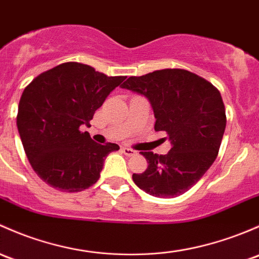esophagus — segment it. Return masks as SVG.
<instances>
[{"label": "esophagus", "mask_w": 259, "mask_h": 259, "mask_svg": "<svg viewBox=\"0 0 259 259\" xmlns=\"http://www.w3.org/2000/svg\"><path fill=\"white\" fill-rule=\"evenodd\" d=\"M121 151L124 152V155H126V156H133V155H135L137 154V151L135 150H133V149H130V148H121Z\"/></svg>", "instance_id": "obj_1"}]
</instances>
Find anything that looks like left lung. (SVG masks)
<instances>
[{
  "instance_id": "left-lung-1",
  "label": "left lung",
  "mask_w": 259,
  "mask_h": 259,
  "mask_svg": "<svg viewBox=\"0 0 259 259\" xmlns=\"http://www.w3.org/2000/svg\"><path fill=\"white\" fill-rule=\"evenodd\" d=\"M121 88L150 102L156 119L155 132H165L171 144L166 155L140 152L148 168L133 174L135 185L155 197L185 194L205 175L219 154L226 129L221 94L209 81L185 69L130 77Z\"/></svg>"
}]
</instances>
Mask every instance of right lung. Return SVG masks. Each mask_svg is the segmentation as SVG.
<instances>
[{
    "label": "right lung",
    "instance_id": "right-lung-1",
    "mask_svg": "<svg viewBox=\"0 0 259 259\" xmlns=\"http://www.w3.org/2000/svg\"><path fill=\"white\" fill-rule=\"evenodd\" d=\"M126 77H108L91 65L68 62L34 78L22 93L17 127L28 161L46 184L79 192L100 178L105 157L119 145H100L81 125Z\"/></svg>",
    "mask_w": 259,
    "mask_h": 259
}]
</instances>
